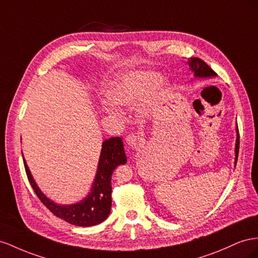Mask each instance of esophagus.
Instances as JSON below:
<instances>
[{
    "label": "esophagus",
    "mask_w": 258,
    "mask_h": 258,
    "mask_svg": "<svg viewBox=\"0 0 258 258\" xmlns=\"http://www.w3.org/2000/svg\"><path fill=\"white\" fill-rule=\"evenodd\" d=\"M125 141H126V144H127V146L130 147V148L135 149V150H137L139 148V142H141V141H139V137L137 135L131 134V135H128L126 137V139H125Z\"/></svg>",
    "instance_id": "34e87169"
}]
</instances>
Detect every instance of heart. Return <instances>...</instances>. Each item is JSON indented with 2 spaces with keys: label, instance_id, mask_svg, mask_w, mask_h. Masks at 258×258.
I'll use <instances>...</instances> for the list:
<instances>
[{
  "label": "heart",
  "instance_id": "b5f03b06",
  "mask_svg": "<svg viewBox=\"0 0 258 258\" xmlns=\"http://www.w3.org/2000/svg\"><path fill=\"white\" fill-rule=\"evenodd\" d=\"M160 75L156 71H128L116 78L111 86L109 87L107 96L110 102L115 107L132 109L138 105L149 90L148 96L142 106V111H146L160 96L164 95L170 83L165 79H159ZM157 83L156 84L155 82ZM153 88L151 89V87ZM104 111L110 115H119L120 112L111 105L105 104L102 106Z\"/></svg>",
  "mask_w": 258,
  "mask_h": 258
}]
</instances>
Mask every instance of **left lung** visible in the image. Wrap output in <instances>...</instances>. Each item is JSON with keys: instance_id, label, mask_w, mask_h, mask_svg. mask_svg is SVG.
<instances>
[{"instance_id": "8db88e82", "label": "left lung", "mask_w": 258, "mask_h": 258, "mask_svg": "<svg viewBox=\"0 0 258 258\" xmlns=\"http://www.w3.org/2000/svg\"><path fill=\"white\" fill-rule=\"evenodd\" d=\"M187 63L189 64V69L194 73V77L196 79H207V78H214L216 77V72L213 70L210 66L204 62L200 58L191 57L188 59ZM235 132H237V139H235V147H234V166L237 164L238 161V153H239V144H240V137H239V130L238 124L235 127Z\"/></svg>"}]
</instances>
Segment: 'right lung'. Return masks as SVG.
I'll return each instance as SVG.
<instances>
[{
    "instance_id": "right-lung-1",
    "label": "right lung",
    "mask_w": 258,
    "mask_h": 258,
    "mask_svg": "<svg viewBox=\"0 0 258 258\" xmlns=\"http://www.w3.org/2000/svg\"><path fill=\"white\" fill-rule=\"evenodd\" d=\"M23 159L28 179L43 204L57 217L80 227L98 225L108 218L111 210L112 173L117 165L125 164L127 161L122 138L112 137L106 139L101 145L97 171L90 192L77 203L58 204L42 192L36 185L24 157Z\"/></svg>"
}]
</instances>
